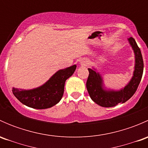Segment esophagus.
Returning a JSON list of instances; mask_svg holds the SVG:
<instances>
[{"label": "esophagus", "instance_id": "1", "mask_svg": "<svg viewBox=\"0 0 148 148\" xmlns=\"http://www.w3.org/2000/svg\"><path fill=\"white\" fill-rule=\"evenodd\" d=\"M80 64L83 66H87L89 64V62L86 59H82V61L80 62Z\"/></svg>", "mask_w": 148, "mask_h": 148}]
</instances>
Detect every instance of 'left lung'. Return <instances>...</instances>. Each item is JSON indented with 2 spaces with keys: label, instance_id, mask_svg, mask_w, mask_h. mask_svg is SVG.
<instances>
[{
  "label": "left lung",
  "instance_id": "1",
  "mask_svg": "<svg viewBox=\"0 0 148 148\" xmlns=\"http://www.w3.org/2000/svg\"><path fill=\"white\" fill-rule=\"evenodd\" d=\"M127 40L135 54V66L132 78L123 88L118 90L107 88L102 76L97 71V69L95 67L88 69L89 74L86 84L88 93L92 101L101 107H112L119 103L127 102L133 96L141 81L144 68L141 51L132 37Z\"/></svg>",
  "mask_w": 148,
  "mask_h": 148
}]
</instances>
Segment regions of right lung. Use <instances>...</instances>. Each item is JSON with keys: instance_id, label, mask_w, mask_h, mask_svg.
<instances>
[{"instance_id": "1", "label": "right lung", "mask_w": 148, "mask_h": 148, "mask_svg": "<svg viewBox=\"0 0 148 148\" xmlns=\"http://www.w3.org/2000/svg\"><path fill=\"white\" fill-rule=\"evenodd\" d=\"M77 65L60 69L53 74L44 84L31 89L13 87L14 96L22 104L38 110L52 107L60 102L63 97L66 80L72 76Z\"/></svg>"}]
</instances>
